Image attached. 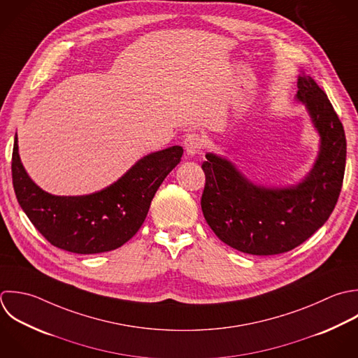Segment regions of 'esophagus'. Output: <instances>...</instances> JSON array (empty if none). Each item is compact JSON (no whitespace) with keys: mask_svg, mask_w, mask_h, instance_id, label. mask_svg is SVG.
Returning a JSON list of instances; mask_svg holds the SVG:
<instances>
[{"mask_svg":"<svg viewBox=\"0 0 358 358\" xmlns=\"http://www.w3.org/2000/svg\"><path fill=\"white\" fill-rule=\"evenodd\" d=\"M184 146L189 156H195L203 148V139L199 134L189 132V134H187V136L184 139Z\"/></svg>","mask_w":358,"mask_h":358,"instance_id":"obj_1","label":"esophagus"}]
</instances>
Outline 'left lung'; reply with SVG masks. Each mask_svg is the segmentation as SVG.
<instances>
[{"mask_svg":"<svg viewBox=\"0 0 358 358\" xmlns=\"http://www.w3.org/2000/svg\"><path fill=\"white\" fill-rule=\"evenodd\" d=\"M296 99L306 104L321 136L318 157L297 185H255L236 166L208 153L202 163L203 216L227 245L251 255L292 251L325 224L342 191L346 167V135L327 93L306 75L299 76Z\"/></svg>","mask_w":358,"mask_h":358,"instance_id":"1","label":"left lung"}]
</instances>
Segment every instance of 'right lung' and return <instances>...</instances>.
<instances>
[{"instance_id":"right-lung-1","label":"right lung","mask_w":358,"mask_h":358,"mask_svg":"<svg viewBox=\"0 0 358 358\" xmlns=\"http://www.w3.org/2000/svg\"><path fill=\"white\" fill-rule=\"evenodd\" d=\"M182 152L181 146H171L150 153L101 191L57 196L30 180L15 136L12 184L20 208L51 245L73 254H100L121 247L136 234L156 191L180 163Z\"/></svg>"}]
</instances>
